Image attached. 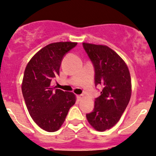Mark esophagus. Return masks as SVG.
<instances>
[{
    "mask_svg": "<svg viewBox=\"0 0 156 156\" xmlns=\"http://www.w3.org/2000/svg\"><path fill=\"white\" fill-rule=\"evenodd\" d=\"M77 98H78V101H80V100L82 99V95H81V94H80V95H77Z\"/></svg>",
    "mask_w": 156,
    "mask_h": 156,
    "instance_id": "esophagus-1",
    "label": "esophagus"
}]
</instances>
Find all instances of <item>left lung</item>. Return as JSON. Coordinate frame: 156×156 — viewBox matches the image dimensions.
<instances>
[{"label":"left lung","instance_id":"obj_1","mask_svg":"<svg viewBox=\"0 0 156 156\" xmlns=\"http://www.w3.org/2000/svg\"><path fill=\"white\" fill-rule=\"evenodd\" d=\"M83 47L94 66L95 87H103L93 112L86 116L94 129L104 131L117 124L129 103L130 73L121 57L107 46L83 43Z\"/></svg>","mask_w":156,"mask_h":156}]
</instances>
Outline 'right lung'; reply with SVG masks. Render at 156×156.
<instances>
[{"label":"right lung","mask_w":156,"mask_h":156,"mask_svg":"<svg viewBox=\"0 0 156 156\" xmlns=\"http://www.w3.org/2000/svg\"><path fill=\"white\" fill-rule=\"evenodd\" d=\"M76 45L70 42L48 44L32 57L25 69L22 92L26 107L34 121L46 131L59 129L76 103L73 93L54 89L51 83L59 76L64 55Z\"/></svg>","instance_id":"add662e5"}]
</instances>
